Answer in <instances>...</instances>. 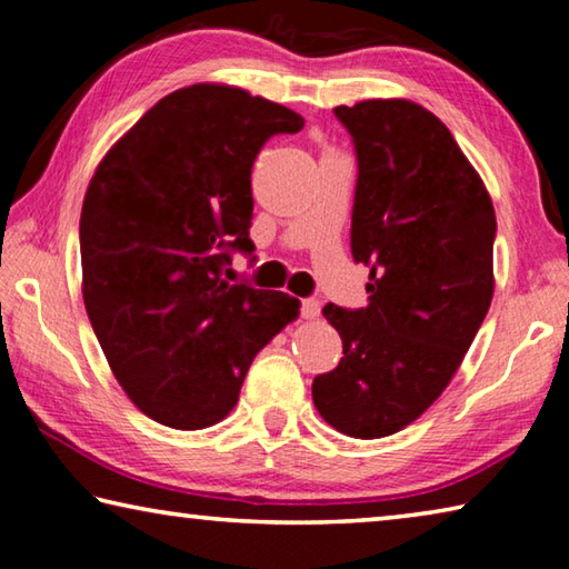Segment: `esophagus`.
I'll use <instances>...</instances> for the list:
<instances>
[{
    "instance_id": "esophagus-1",
    "label": "esophagus",
    "mask_w": 569,
    "mask_h": 569,
    "mask_svg": "<svg viewBox=\"0 0 569 569\" xmlns=\"http://www.w3.org/2000/svg\"><path fill=\"white\" fill-rule=\"evenodd\" d=\"M319 313H321V303L316 301V298H303V301H301V316H303V319L313 321V319H319Z\"/></svg>"
}]
</instances>
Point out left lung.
Here are the masks:
<instances>
[{
	"label": "left lung",
	"mask_w": 569,
	"mask_h": 569,
	"mask_svg": "<svg viewBox=\"0 0 569 569\" xmlns=\"http://www.w3.org/2000/svg\"><path fill=\"white\" fill-rule=\"evenodd\" d=\"M359 180L351 253L371 268L369 306H323L343 341L313 403L356 439L397 435L449 387L495 293L492 198L435 112L411 100L336 108Z\"/></svg>",
	"instance_id": "1"
}]
</instances>
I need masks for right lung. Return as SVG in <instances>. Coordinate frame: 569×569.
I'll return each mask as SVG.
<instances>
[{"label":"right lung","mask_w":569,"mask_h":569,"mask_svg":"<svg viewBox=\"0 0 569 569\" xmlns=\"http://www.w3.org/2000/svg\"><path fill=\"white\" fill-rule=\"evenodd\" d=\"M301 128L283 104L200 82L152 104L94 170L80 216L84 308L152 421L196 431L226 419L256 353L298 319V298L222 273L233 250H256V156Z\"/></svg>","instance_id":"1"}]
</instances>
